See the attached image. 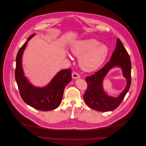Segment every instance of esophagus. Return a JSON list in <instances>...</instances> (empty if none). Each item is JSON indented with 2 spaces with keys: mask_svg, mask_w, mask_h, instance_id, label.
Masks as SVG:
<instances>
[{
  "mask_svg": "<svg viewBox=\"0 0 146 146\" xmlns=\"http://www.w3.org/2000/svg\"><path fill=\"white\" fill-rule=\"evenodd\" d=\"M72 76L73 79H78L80 78V76L76 72H73L72 74Z\"/></svg>",
  "mask_w": 146,
  "mask_h": 146,
  "instance_id": "34e87169",
  "label": "esophagus"
}]
</instances>
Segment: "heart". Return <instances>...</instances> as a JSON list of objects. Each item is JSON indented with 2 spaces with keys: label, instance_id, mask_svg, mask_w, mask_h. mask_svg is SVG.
<instances>
[{
  "label": "heart",
  "instance_id": "heart-1",
  "mask_svg": "<svg viewBox=\"0 0 146 146\" xmlns=\"http://www.w3.org/2000/svg\"><path fill=\"white\" fill-rule=\"evenodd\" d=\"M71 51L79 57V64L86 72H93L99 68L109 54V48L104 44L92 38L74 42Z\"/></svg>",
  "mask_w": 146,
  "mask_h": 146
}]
</instances>
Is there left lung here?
Returning <instances> with one entry per match:
<instances>
[{"label": "left lung", "mask_w": 146, "mask_h": 146, "mask_svg": "<svg viewBox=\"0 0 146 146\" xmlns=\"http://www.w3.org/2000/svg\"><path fill=\"white\" fill-rule=\"evenodd\" d=\"M117 66L121 68L123 75L127 80V85L124 90L118 97H113L108 96L104 91L103 82L104 77L109 71ZM131 70L130 56L123 43L118 38L116 48L110 61L101 70L86 78L88 88L84 95L85 103L90 108L97 111H111L116 109L129 90L131 84Z\"/></svg>", "instance_id": "1"}]
</instances>
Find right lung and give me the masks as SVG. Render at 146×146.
I'll return each mask as SVG.
<instances>
[{
    "mask_svg": "<svg viewBox=\"0 0 146 146\" xmlns=\"http://www.w3.org/2000/svg\"><path fill=\"white\" fill-rule=\"evenodd\" d=\"M35 33L31 35L19 50L16 58L15 79L22 100L35 109L42 111L55 110L61 104L64 89L72 80L70 69L58 72L47 85L44 87L34 86L25 76L22 58L28 41Z\"/></svg>",
    "mask_w": 146,
    "mask_h": 146,
    "instance_id": "right-lung-1",
    "label": "right lung"
}]
</instances>
